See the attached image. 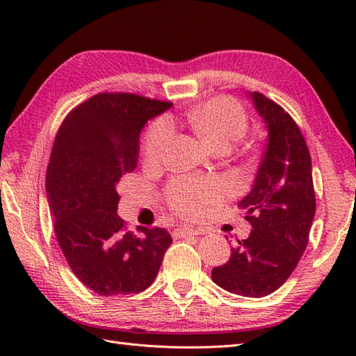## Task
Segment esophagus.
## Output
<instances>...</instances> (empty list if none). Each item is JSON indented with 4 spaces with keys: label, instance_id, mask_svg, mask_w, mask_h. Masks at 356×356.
<instances>
[{
    "label": "esophagus",
    "instance_id": "obj_1",
    "mask_svg": "<svg viewBox=\"0 0 356 356\" xmlns=\"http://www.w3.org/2000/svg\"><path fill=\"white\" fill-rule=\"evenodd\" d=\"M174 234L177 237H190V236H200L203 234V229L197 228H191V226H179V228L174 229Z\"/></svg>",
    "mask_w": 356,
    "mask_h": 356
}]
</instances>
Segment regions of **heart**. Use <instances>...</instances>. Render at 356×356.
<instances>
[{
    "instance_id": "heart-1",
    "label": "heart",
    "mask_w": 356,
    "mask_h": 356,
    "mask_svg": "<svg viewBox=\"0 0 356 356\" xmlns=\"http://www.w3.org/2000/svg\"><path fill=\"white\" fill-rule=\"evenodd\" d=\"M185 122L217 149L231 148L248 131L249 119L245 108L231 99L220 96L207 101L185 115ZM172 139V128L165 119H159L149 127L143 142V156L148 162L162 161L165 151ZM222 186L214 182H197L191 179H179L170 188V203L177 213L184 216L199 214L202 208L213 205L222 197Z\"/></svg>"
}]
</instances>
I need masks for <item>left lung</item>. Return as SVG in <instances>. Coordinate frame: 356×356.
Masks as SVG:
<instances>
[{
	"instance_id": "obj_1",
	"label": "left lung",
	"mask_w": 356,
	"mask_h": 356,
	"mask_svg": "<svg viewBox=\"0 0 356 356\" xmlns=\"http://www.w3.org/2000/svg\"><path fill=\"white\" fill-rule=\"evenodd\" d=\"M268 145L251 193L238 203L252 231L211 272L225 291L260 298L277 291L303 255L315 216L312 162L297 122L263 93H251Z\"/></svg>"
}]
</instances>
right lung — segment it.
<instances>
[{
    "label": "right lung",
    "mask_w": 356,
    "mask_h": 356,
    "mask_svg": "<svg viewBox=\"0 0 356 356\" xmlns=\"http://www.w3.org/2000/svg\"><path fill=\"white\" fill-rule=\"evenodd\" d=\"M171 102L104 92L63 120L45 177L59 248L82 284L104 297L139 293L154 282L172 243L163 228L128 229L118 216L116 186L138 166L147 120Z\"/></svg>",
    "instance_id": "add662e5"
}]
</instances>
